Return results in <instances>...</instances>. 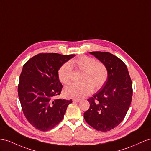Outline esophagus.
Wrapping results in <instances>:
<instances>
[{"label":"esophagus","instance_id":"34e87169","mask_svg":"<svg viewBox=\"0 0 151 151\" xmlns=\"http://www.w3.org/2000/svg\"><path fill=\"white\" fill-rule=\"evenodd\" d=\"M73 101H75V102H78L80 101V99H73Z\"/></svg>","mask_w":151,"mask_h":151}]
</instances>
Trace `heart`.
<instances>
[{
	"instance_id": "obj_1",
	"label": "heart",
	"mask_w": 151,
	"mask_h": 151,
	"mask_svg": "<svg viewBox=\"0 0 151 151\" xmlns=\"http://www.w3.org/2000/svg\"><path fill=\"white\" fill-rule=\"evenodd\" d=\"M82 71L81 82L73 83L64 89V94L68 98H82L91 93L94 90H99L108 78V71L101 61L88 56L81 55L69 63H64L58 70V78L63 84L70 83L73 76V68Z\"/></svg>"
}]
</instances>
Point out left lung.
Listing matches in <instances>:
<instances>
[{
    "mask_svg": "<svg viewBox=\"0 0 151 151\" xmlns=\"http://www.w3.org/2000/svg\"><path fill=\"white\" fill-rule=\"evenodd\" d=\"M107 68L108 78L93 97L88 99L89 109L84 118L89 125L101 132L110 131L121 123L130 106L132 82L121 59L107 52H90Z\"/></svg>",
    "mask_w": 151,
    "mask_h": 151,
    "instance_id": "1",
    "label": "left lung"
}]
</instances>
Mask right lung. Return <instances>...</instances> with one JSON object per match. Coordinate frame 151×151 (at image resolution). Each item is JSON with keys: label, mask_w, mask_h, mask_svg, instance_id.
<instances>
[{"label": "right lung", "mask_w": 151, "mask_h": 151, "mask_svg": "<svg viewBox=\"0 0 151 151\" xmlns=\"http://www.w3.org/2000/svg\"><path fill=\"white\" fill-rule=\"evenodd\" d=\"M75 54L40 53L23 67L18 92L23 114L38 130L45 132L61 122L71 100L54 97L61 94L63 85L58 70Z\"/></svg>", "instance_id": "1"}]
</instances>
